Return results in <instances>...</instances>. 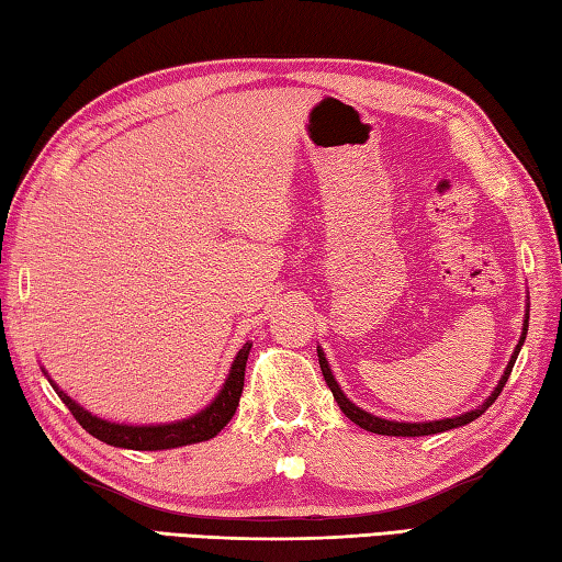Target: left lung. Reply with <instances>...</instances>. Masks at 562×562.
Listing matches in <instances>:
<instances>
[{"mask_svg":"<svg viewBox=\"0 0 562 562\" xmlns=\"http://www.w3.org/2000/svg\"><path fill=\"white\" fill-rule=\"evenodd\" d=\"M526 327H528V311H526V321H524V335H521V340H518V345H516V349H514L512 362H509V367H506V372H504V376L499 379V384H496L494 394L484 401L482 408H474V411L464 413V416H458V418L432 420V423H396V420H384V418L372 416V413H367V411H362V408H357V406L352 404V401H349V398L342 394V389L337 386V381H335V376H333V372H330V367H327V359H325V355H323V349H317V359H321V372H323V376H325V381H327V386H330V391H333L337 406H340L345 416H347L349 420H352V423H357L359 428H364V430H369V432H376V436H398V438L432 436V432H442V430H452V428L468 426V423H472L474 418H480L482 413L494 404L496 396L502 394L504 384H506V381H509V374H512L514 362H516V357H518V349H521V345H524V340H526Z\"/></svg>","mask_w":562,"mask_h":562,"instance_id":"8db88e82","label":"left lung"}]
</instances>
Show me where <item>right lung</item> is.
I'll use <instances>...</instances> for the list:
<instances>
[{
  "label": "right lung",
  "instance_id": "right-lung-1",
  "mask_svg": "<svg viewBox=\"0 0 562 562\" xmlns=\"http://www.w3.org/2000/svg\"><path fill=\"white\" fill-rule=\"evenodd\" d=\"M249 349H251V342H247L237 352L225 386H222L213 404H210L205 411H200L193 418L168 423V426H120V423L102 420L85 408H80L76 401H72L68 394H63L56 384H53V389H56V394L60 396L63 404L68 406L72 418H76L80 426L90 432V436L108 442V446L130 448V450H171L181 446H193V442L215 438L217 432L227 426L229 418L235 416L241 389H245V367H247Z\"/></svg>",
  "mask_w": 562,
  "mask_h": 562
}]
</instances>
